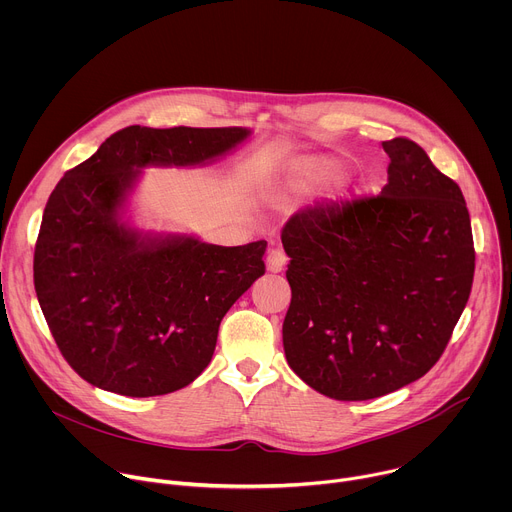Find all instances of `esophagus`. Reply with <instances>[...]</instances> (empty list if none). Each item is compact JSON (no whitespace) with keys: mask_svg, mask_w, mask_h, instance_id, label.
Here are the masks:
<instances>
[{"mask_svg":"<svg viewBox=\"0 0 512 512\" xmlns=\"http://www.w3.org/2000/svg\"><path fill=\"white\" fill-rule=\"evenodd\" d=\"M285 263H287V255L283 249H271L267 253V269L271 273H279L285 267Z\"/></svg>","mask_w":512,"mask_h":512,"instance_id":"1","label":"esophagus"}]
</instances>
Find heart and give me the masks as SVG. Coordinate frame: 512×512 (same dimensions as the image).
<instances>
[{
  "label": "heart",
  "instance_id": "1",
  "mask_svg": "<svg viewBox=\"0 0 512 512\" xmlns=\"http://www.w3.org/2000/svg\"><path fill=\"white\" fill-rule=\"evenodd\" d=\"M338 174L336 166L330 162H308L302 170V178L308 184H318V182H326L330 178H334Z\"/></svg>",
  "mask_w": 512,
  "mask_h": 512
}]
</instances>
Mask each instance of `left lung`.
I'll use <instances>...</instances> for the list:
<instances>
[{
	"mask_svg": "<svg viewBox=\"0 0 512 512\" xmlns=\"http://www.w3.org/2000/svg\"><path fill=\"white\" fill-rule=\"evenodd\" d=\"M377 196L298 210L281 231L291 304L283 350L318 393L367 401L421 379L444 354L474 279L460 186L407 137Z\"/></svg>",
	"mask_w": 512,
	"mask_h": 512,
	"instance_id": "1",
	"label": "left lung"
}]
</instances>
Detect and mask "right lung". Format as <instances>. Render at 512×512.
I'll return each mask as SVG.
<instances>
[{
  "instance_id": "add662e5",
  "label": "right lung",
  "mask_w": 512,
  "mask_h": 512,
  "mask_svg": "<svg viewBox=\"0 0 512 512\" xmlns=\"http://www.w3.org/2000/svg\"><path fill=\"white\" fill-rule=\"evenodd\" d=\"M249 135L241 127L129 125L52 190L34 249V287L72 371L125 397L190 385L212 358L229 308L265 273L267 241H143L117 221L133 168L188 166Z\"/></svg>"
}]
</instances>
